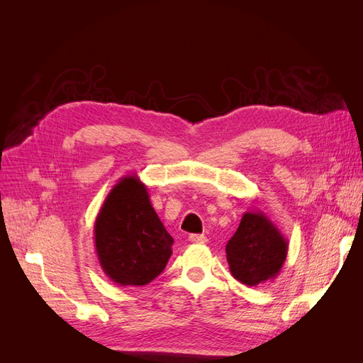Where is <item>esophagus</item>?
<instances>
[{
  "instance_id": "esophagus-1",
  "label": "esophagus",
  "mask_w": 363,
  "mask_h": 363,
  "mask_svg": "<svg viewBox=\"0 0 363 363\" xmlns=\"http://www.w3.org/2000/svg\"><path fill=\"white\" fill-rule=\"evenodd\" d=\"M189 242H192V244H206L207 238L204 235H191Z\"/></svg>"
}]
</instances>
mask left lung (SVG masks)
Segmentation results:
<instances>
[{
  "mask_svg": "<svg viewBox=\"0 0 363 363\" xmlns=\"http://www.w3.org/2000/svg\"><path fill=\"white\" fill-rule=\"evenodd\" d=\"M225 252L232 276L247 286H256L279 276L288 256V239L265 213L248 211Z\"/></svg>",
  "mask_w": 363,
  "mask_h": 363,
  "instance_id": "8db88e82",
  "label": "left lung"
}]
</instances>
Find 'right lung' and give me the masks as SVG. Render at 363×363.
Here are the masks:
<instances>
[{
    "mask_svg": "<svg viewBox=\"0 0 363 363\" xmlns=\"http://www.w3.org/2000/svg\"><path fill=\"white\" fill-rule=\"evenodd\" d=\"M94 239L98 262L119 286H144L164 269L174 239L152 208L138 175L121 179L96 215Z\"/></svg>",
    "mask_w": 363,
    "mask_h": 363,
    "instance_id": "add662e5",
    "label": "right lung"
}]
</instances>
